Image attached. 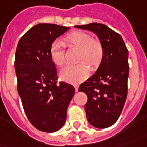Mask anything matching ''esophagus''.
Returning a JSON list of instances; mask_svg holds the SVG:
<instances>
[{
  "label": "esophagus",
  "mask_w": 147,
  "mask_h": 147,
  "mask_svg": "<svg viewBox=\"0 0 147 147\" xmlns=\"http://www.w3.org/2000/svg\"><path fill=\"white\" fill-rule=\"evenodd\" d=\"M78 88H79V87L77 85H76L75 86V90H76V92H78Z\"/></svg>",
  "instance_id": "obj_1"
}]
</instances>
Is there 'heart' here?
<instances>
[{
	"label": "heart",
	"instance_id": "b5f03b06",
	"mask_svg": "<svg viewBox=\"0 0 147 147\" xmlns=\"http://www.w3.org/2000/svg\"><path fill=\"white\" fill-rule=\"evenodd\" d=\"M63 45L78 49L76 61H80L75 65L67 66L61 70L59 78L63 81L72 84L81 83L90 74V68L86 64H89L92 68H96L102 61L104 51L101 43L97 40L92 39L88 34L75 31L66 35L62 42L55 41L51 46V57L56 65L62 66L64 61Z\"/></svg>",
	"mask_w": 147,
	"mask_h": 147
}]
</instances>
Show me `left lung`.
Segmentation results:
<instances>
[{
	"label": "left lung",
	"mask_w": 147,
	"mask_h": 147,
	"mask_svg": "<svg viewBox=\"0 0 147 147\" xmlns=\"http://www.w3.org/2000/svg\"><path fill=\"white\" fill-rule=\"evenodd\" d=\"M75 27L96 34L103 47L100 64L94 75L80 84L79 92L88 96L84 106L88 121L96 128H108L119 118L127 97L128 50L121 36L104 24Z\"/></svg>",
	"instance_id": "left-lung-1"
}]
</instances>
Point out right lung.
<instances>
[{
  "mask_svg": "<svg viewBox=\"0 0 147 147\" xmlns=\"http://www.w3.org/2000/svg\"><path fill=\"white\" fill-rule=\"evenodd\" d=\"M69 29L55 24H38L21 38L16 50L19 96L29 121L42 132H55L63 126L67 109L75 94L72 85L56 84L57 71L50 54L55 40Z\"/></svg>",
  "mask_w": 147,
  "mask_h": 147,
  "instance_id": "right-lung-1",
  "label": "right lung"
}]
</instances>
